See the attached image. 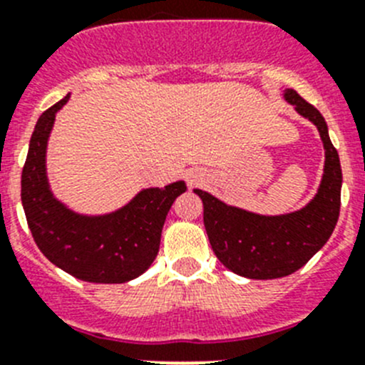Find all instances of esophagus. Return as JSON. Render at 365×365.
<instances>
[{"label": "esophagus", "instance_id": "34e87169", "mask_svg": "<svg viewBox=\"0 0 365 365\" xmlns=\"http://www.w3.org/2000/svg\"><path fill=\"white\" fill-rule=\"evenodd\" d=\"M189 182H190V183H194V182H196V176H192V178H190Z\"/></svg>", "mask_w": 365, "mask_h": 365}]
</instances>
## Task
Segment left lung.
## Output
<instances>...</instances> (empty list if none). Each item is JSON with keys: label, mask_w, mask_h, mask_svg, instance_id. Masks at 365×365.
I'll use <instances>...</instances> for the list:
<instances>
[{"label": "left lung", "mask_w": 365, "mask_h": 365, "mask_svg": "<svg viewBox=\"0 0 365 365\" xmlns=\"http://www.w3.org/2000/svg\"><path fill=\"white\" fill-rule=\"evenodd\" d=\"M284 98L317 125L324 144V176L315 198L297 212L259 216L194 190L203 202V223L216 257L248 279L284 277L304 267L329 240L340 214L342 169L324 117L295 90H286Z\"/></svg>", "instance_id": "1"}]
</instances>
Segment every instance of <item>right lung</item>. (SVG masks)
<instances>
[{
	"instance_id": "1",
	"label": "right lung",
	"mask_w": 365,
	"mask_h": 365,
	"mask_svg": "<svg viewBox=\"0 0 365 365\" xmlns=\"http://www.w3.org/2000/svg\"><path fill=\"white\" fill-rule=\"evenodd\" d=\"M53 104L37 120L21 173V202L34 241L56 267L88 282H125L144 274L160 248L163 221L185 183L145 189L124 209L88 217L71 212L52 196L46 182V142L57 110Z\"/></svg>"
}]
</instances>
